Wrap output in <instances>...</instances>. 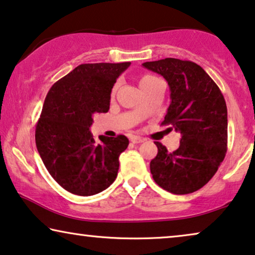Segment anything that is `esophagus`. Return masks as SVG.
I'll list each match as a JSON object with an SVG mask.
<instances>
[{"mask_svg":"<svg viewBox=\"0 0 255 255\" xmlns=\"http://www.w3.org/2000/svg\"><path fill=\"white\" fill-rule=\"evenodd\" d=\"M143 141H144L143 137H140V136L131 137V142H133V143H141V142H143Z\"/></svg>","mask_w":255,"mask_h":255,"instance_id":"esophagus-1","label":"esophagus"}]
</instances>
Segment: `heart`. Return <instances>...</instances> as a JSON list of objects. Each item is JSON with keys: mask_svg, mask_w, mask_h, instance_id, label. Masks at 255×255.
Instances as JSON below:
<instances>
[{"mask_svg": "<svg viewBox=\"0 0 255 255\" xmlns=\"http://www.w3.org/2000/svg\"><path fill=\"white\" fill-rule=\"evenodd\" d=\"M157 79H158V78H156L155 76H152V74H150V73H144V74H142L141 78H140V85H141V86H143V85L151 84ZM114 90H115V87H114Z\"/></svg>", "mask_w": 255, "mask_h": 255, "instance_id": "b5f03b06", "label": "heart"}]
</instances>
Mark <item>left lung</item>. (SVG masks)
Returning <instances> with one entry per match:
<instances>
[{
	"mask_svg": "<svg viewBox=\"0 0 255 255\" xmlns=\"http://www.w3.org/2000/svg\"><path fill=\"white\" fill-rule=\"evenodd\" d=\"M164 77L171 104L162 126L181 133L178 149L168 151L161 142L150 162L156 184L175 195L203 188L222 164L227 150V108L211 77L190 60L165 58L142 64Z\"/></svg>",
	"mask_w": 255,
	"mask_h": 255,
	"instance_id": "1",
	"label": "left lung"
}]
</instances>
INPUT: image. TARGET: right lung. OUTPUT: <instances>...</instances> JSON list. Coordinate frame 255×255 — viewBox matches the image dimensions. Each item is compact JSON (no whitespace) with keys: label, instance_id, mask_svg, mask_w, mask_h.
<instances>
[{"label":"right lung","instance_id":"right-lung-1","mask_svg":"<svg viewBox=\"0 0 255 255\" xmlns=\"http://www.w3.org/2000/svg\"><path fill=\"white\" fill-rule=\"evenodd\" d=\"M129 65L81 64L46 94L36 125L37 150L54 181L73 195H96L117 178L119 156L129 141L125 135L97 141L90 127L94 114L110 110L112 88Z\"/></svg>","mask_w":255,"mask_h":255}]
</instances>
